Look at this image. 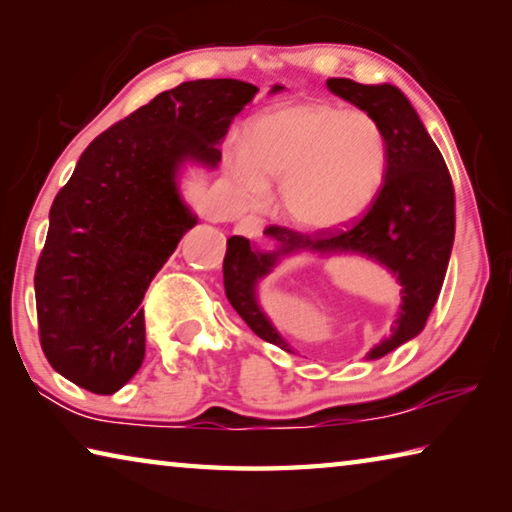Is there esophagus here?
I'll return each instance as SVG.
<instances>
[{
  "label": "esophagus",
  "mask_w": 512,
  "mask_h": 512,
  "mask_svg": "<svg viewBox=\"0 0 512 512\" xmlns=\"http://www.w3.org/2000/svg\"><path fill=\"white\" fill-rule=\"evenodd\" d=\"M237 232H239V235L248 237V239L262 237L264 221L259 219V216H255V214H248V216H244V219H241V221L237 223Z\"/></svg>",
  "instance_id": "1"
}]
</instances>
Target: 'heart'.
<instances>
[{
  "mask_svg": "<svg viewBox=\"0 0 512 512\" xmlns=\"http://www.w3.org/2000/svg\"><path fill=\"white\" fill-rule=\"evenodd\" d=\"M228 162L248 201L264 198L275 178L293 223L329 230L357 219L379 196L391 146L372 112L314 101L257 117Z\"/></svg>",
  "mask_w": 512,
  "mask_h": 512,
  "instance_id": "b5f03b06",
  "label": "heart"
}]
</instances>
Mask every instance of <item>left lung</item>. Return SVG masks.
Segmentation results:
<instances>
[{
    "label": "left lung",
    "instance_id": "left-lung-1",
    "mask_svg": "<svg viewBox=\"0 0 512 512\" xmlns=\"http://www.w3.org/2000/svg\"><path fill=\"white\" fill-rule=\"evenodd\" d=\"M327 88L352 106L372 112L386 128L391 162L384 187L368 212L341 230L302 235L271 225L264 235L275 241L273 250L250 246L244 237H230L223 257V287L230 305L259 339L293 352L259 307L257 284L284 257L298 253L372 259L402 287L391 336L368 352L372 361L415 339L436 305L454 246V185L443 155L402 90L391 83L363 85L350 79H327Z\"/></svg>",
    "mask_w": 512,
    "mask_h": 512
}]
</instances>
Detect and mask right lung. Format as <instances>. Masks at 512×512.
<instances>
[{
    "label": "right lung",
    "mask_w": 512,
    "mask_h": 512,
    "mask_svg": "<svg viewBox=\"0 0 512 512\" xmlns=\"http://www.w3.org/2000/svg\"><path fill=\"white\" fill-rule=\"evenodd\" d=\"M255 94L237 79L180 83L83 151L51 205L36 268L40 345L65 379L112 395L140 370L144 293L198 223L180 171L216 169L219 144Z\"/></svg>",
    "instance_id": "right-lung-1"
}]
</instances>
